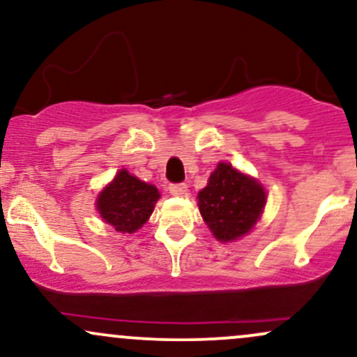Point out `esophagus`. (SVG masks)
I'll list each match as a JSON object with an SVG mask.
<instances>
[{
	"label": "esophagus",
	"mask_w": 357,
	"mask_h": 357,
	"mask_svg": "<svg viewBox=\"0 0 357 357\" xmlns=\"http://www.w3.org/2000/svg\"><path fill=\"white\" fill-rule=\"evenodd\" d=\"M169 192L173 196H183L186 192V184L179 183V184H171L169 186Z\"/></svg>",
	"instance_id": "obj_1"
}]
</instances>
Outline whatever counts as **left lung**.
<instances>
[{"label": "left lung", "instance_id": "left-lung-1", "mask_svg": "<svg viewBox=\"0 0 357 357\" xmlns=\"http://www.w3.org/2000/svg\"><path fill=\"white\" fill-rule=\"evenodd\" d=\"M267 203V192L257 179L240 173L228 162H220L198 192V206L204 223L216 240L235 241L255 227Z\"/></svg>", "mask_w": 357, "mask_h": 357}]
</instances>
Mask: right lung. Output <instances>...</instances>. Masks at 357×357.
<instances>
[{"label":"right lung","mask_w":357,"mask_h":357,"mask_svg":"<svg viewBox=\"0 0 357 357\" xmlns=\"http://www.w3.org/2000/svg\"><path fill=\"white\" fill-rule=\"evenodd\" d=\"M158 188L121 169L97 198V211L116 231L134 233L153 215Z\"/></svg>","instance_id":"obj_1"}]
</instances>
